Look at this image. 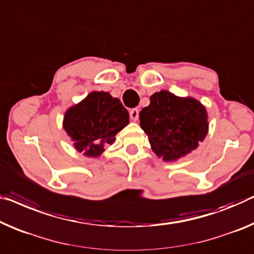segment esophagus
<instances>
[{"label": "esophagus", "instance_id": "obj_1", "mask_svg": "<svg viewBox=\"0 0 254 254\" xmlns=\"http://www.w3.org/2000/svg\"><path fill=\"white\" fill-rule=\"evenodd\" d=\"M130 117H131V120L137 121L138 117H139V109L138 108H132L130 111Z\"/></svg>", "mask_w": 254, "mask_h": 254}]
</instances>
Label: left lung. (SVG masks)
Instances as JSON below:
<instances>
[{
  "mask_svg": "<svg viewBox=\"0 0 254 254\" xmlns=\"http://www.w3.org/2000/svg\"><path fill=\"white\" fill-rule=\"evenodd\" d=\"M149 100V106L139 114L140 127L148 135L151 149L162 160H179L205 139L207 113L198 100L178 97L166 90L155 92Z\"/></svg>",
  "mask_w": 254,
  "mask_h": 254,
  "instance_id": "obj_1",
  "label": "left lung"
}]
</instances>
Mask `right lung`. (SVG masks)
Wrapping results in <instances>:
<instances>
[{
  "instance_id": "obj_1",
  "label": "right lung",
  "mask_w": 254,
  "mask_h": 254,
  "mask_svg": "<svg viewBox=\"0 0 254 254\" xmlns=\"http://www.w3.org/2000/svg\"><path fill=\"white\" fill-rule=\"evenodd\" d=\"M127 124L128 113L120 99L104 91H93L67 109L63 127L75 149L88 157H98Z\"/></svg>"
}]
</instances>
